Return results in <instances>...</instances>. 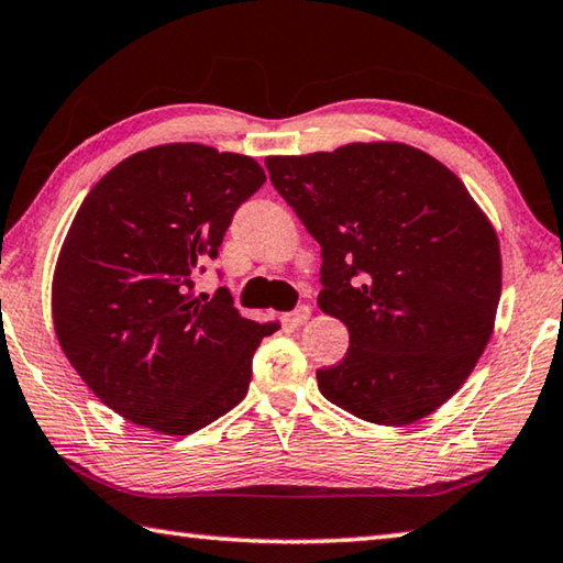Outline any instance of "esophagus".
I'll list each match as a JSON object with an SVG mask.
<instances>
[{
  "label": "esophagus",
  "mask_w": 563,
  "mask_h": 563,
  "mask_svg": "<svg viewBox=\"0 0 563 563\" xmlns=\"http://www.w3.org/2000/svg\"><path fill=\"white\" fill-rule=\"evenodd\" d=\"M309 318H311V306L301 303V306H296V309H294L291 313H286L284 321H286V325L299 328V325H303L306 321H309Z\"/></svg>",
  "instance_id": "esophagus-1"
}]
</instances>
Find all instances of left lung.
Returning a JSON list of instances; mask_svg holds the SVG:
<instances>
[{
	"label": "left lung",
	"instance_id": "1",
	"mask_svg": "<svg viewBox=\"0 0 563 563\" xmlns=\"http://www.w3.org/2000/svg\"><path fill=\"white\" fill-rule=\"evenodd\" d=\"M321 245L318 306L347 325L318 389L357 419L401 427L461 389L490 341L503 291L495 228L461 178L399 142L264 158Z\"/></svg>",
	"mask_w": 563,
	"mask_h": 563
}]
</instances>
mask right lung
<instances>
[{
  "label": "right lung",
  "mask_w": 563,
  "mask_h": 563,
  "mask_svg": "<svg viewBox=\"0 0 563 563\" xmlns=\"http://www.w3.org/2000/svg\"><path fill=\"white\" fill-rule=\"evenodd\" d=\"M264 181L252 156L162 144L85 196L53 272V325L120 417L186 437L245 399L254 350L279 323L242 318L228 289L196 296L194 277Z\"/></svg>",
  "instance_id": "add662e5"
}]
</instances>
